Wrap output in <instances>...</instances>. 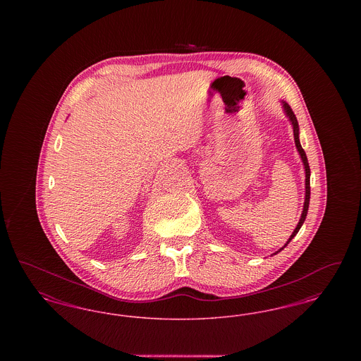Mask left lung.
Wrapping results in <instances>:
<instances>
[{
    "instance_id": "1",
    "label": "left lung",
    "mask_w": 361,
    "mask_h": 361,
    "mask_svg": "<svg viewBox=\"0 0 361 361\" xmlns=\"http://www.w3.org/2000/svg\"><path fill=\"white\" fill-rule=\"evenodd\" d=\"M283 106H284V111H286V114H287V116L290 118V121L292 123V127H293V137H295V145H296V149H298V152H299V154L302 157V161H303V165H305V171H306V199H305V206H303V212H302V216H300V221H299V224L296 226V228L293 230V233H292L291 237H290V240H287V243L280 249V250H283L290 242H291L292 238L298 234V231L300 230V227H302V224L305 222V219H306V216H307V211H309V204H310V166H309V161H307V155L305 153V150H303V147H302V145H300V142H299V124H298V121H296V116H295V114H293V111L291 109V106L288 105L287 103H283ZM280 250H277L276 253H279ZM275 253V255H276Z\"/></svg>"
}]
</instances>
